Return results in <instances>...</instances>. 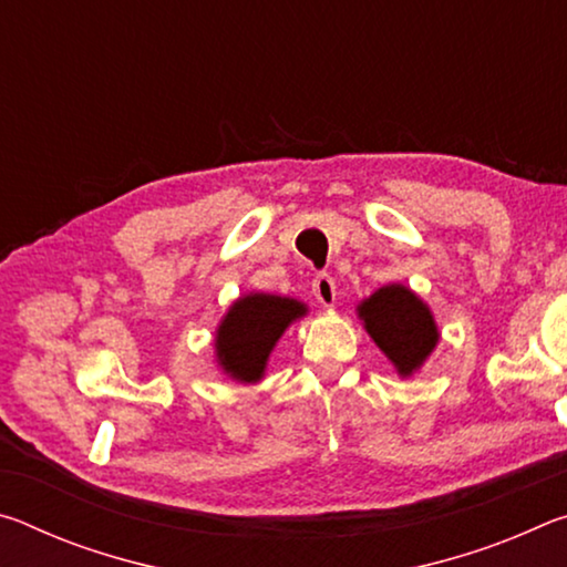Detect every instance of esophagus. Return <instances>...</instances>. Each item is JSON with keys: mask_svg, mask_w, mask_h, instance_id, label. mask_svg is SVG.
I'll return each instance as SVG.
<instances>
[{"mask_svg": "<svg viewBox=\"0 0 567 567\" xmlns=\"http://www.w3.org/2000/svg\"><path fill=\"white\" fill-rule=\"evenodd\" d=\"M312 295H315V300L324 307H332L334 300H338V287H334V280L328 272H320L318 277H315Z\"/></svg>", "mask_w": 567, "mask_h": 567, "instance_id": "1", "label": "esophagus"}]
</instances>
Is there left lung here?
<instances>
[{
    "instance_id": "left-lung-1",
    "label": "left lung",
    "mask_w": 567,
    "mask_h": 567,
    "mask_svg": "<svg viewBox=\"0 0 567 567\" xmlns=\"http://www.w3.org/2000/svg\"><path fill=\"white\" fill-rule=\"evenodd\" d=\"M360 318L400 375L417 370L437 342L433 315L402 285L380 287L360 305Z\"/></svg>"
}]
</instances>
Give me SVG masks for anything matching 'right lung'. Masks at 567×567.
Wrapping results in <instances>:
<instances>
[{
	"label": "right lung",
	"mask_w": 567,
	"mask_h": 567,
	"mask_svg": "<svg viewBox=\"0 0 567 567\" xmlns=\"http://www.w3.org/2000/svg\"><path fill=\"white\" fill-rule=\"evenodd\" d=\"M302 315L305 305L290 297L247 295L237 300L217 332V358L223 368L243 382L260 380L275 342L287 324Z\"/></svg>",
	"instance_id": "add662e5"
}]
</instances>
